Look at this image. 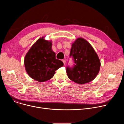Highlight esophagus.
<instances>
[{
  "instance_id": "esophagus-1",
  "label": "esophagus",
  "mask_w": 124,
  "mask_h": 124,
  "mask_svg": "<svg viewBox=\"0 0 124 124\" xmlns=\"http://www.w3.org/2000/svg\"><path fill=\"white\" fill-rule=\"evenodd\" d=\"M62 61H63V62L64 64L65 65V63H66V60H64V59H63V60H62Z\"/></svg>"
}]
</instances>
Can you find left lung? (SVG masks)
Listing matches in <instances>:
<instances>
[{
  "label": "left lung",
  "mask_w": 124,
  "mask_h": 124,
  "mask_svg": "<svg viewBox=\"0 0 124 124\" xmlns=\"http://www.w3.org/2000/svg\"><path fill=\"white\" fill-rule=\"evenodd\" d=\"M73 66H67L68 78L75 82L83 84L92 81L98 74L101 62L91 45L83 38L77 39L72 44L70 57Z\"/></svg>",
  "instance_id": "8db88e82"
}]
</instances>
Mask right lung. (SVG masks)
<instances>
[{"instance_id": "right-lung-1", "label": "right lung", "mask_w": 124, "mask_h": 124, "mask_svg": "<svg viewBox=\"0 0 124 124\" xmlns=\"http://www.w3.org/2000/svg\"><path fill=\"white\" fill-rule=\"evenodd\" d=\"M51 46V42L42 37L33 44L26 54L24 61L26 71L33 79L47 81L54 76L56 70L64 65L62 61L56 58Z\"/></svg>"}]
</instances>
